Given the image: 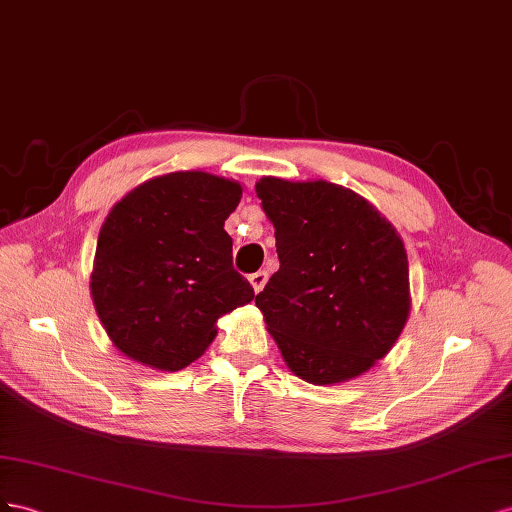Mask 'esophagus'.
Returning a JSON list of instances; mask_svg holds the SVG:
<instances>
[{
	"mask_svg": "<svg viewBox=\"0 0 512 512\" xmlns=\"http://www.w3.org/2000/svg\"><path fill=\"white\" fill-rule=\"evenodd\" d=\"M248 281H251V285H253V289H255V294H259V291L264 289L266 283H268V272H266V270H259V272L248 276Z\"/></svg>",
	"mask_w": 512,
	"mask_h": 512,
	"instance_id": "1",
	"label": "esophagus"
}]
</instances>
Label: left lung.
Returning a JSON list of instances; mask_svg holds the SVG:
<instances>
[{"label": "left lung", "instance_id": "left-lung-1", "mask_svg": "<svg viewBox=\"0 0 512 512\" xmlns=\"http://www.w3.org/2000/svg\"><path fill=\"white\" fill-rule=\"evenodd\" d=\"M281 268L255 296L291 373L347 382L382 360L410 317L403 240L371 203L326 180L261 178Z\"/></svg>", "mask_w": 512, "mask_h": 512}]
</instances>
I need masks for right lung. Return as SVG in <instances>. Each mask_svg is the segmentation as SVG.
<instances>
[{
  "instance_id": "add662e5",
  "label": "right lung",
  "mask_w": 512,
  "mask_h": 512,
  "mask_svg": "<svg viewBox=\"0 0 512 512\" xmlns=\"http://www.w3.org/2000/svg\"><path fill=\"white\" fill-rule=\"evenodd\" d=\"M242 186L206 171H175L133 188L98 233L90 291L120 352L180 371L216 337V319L255 291L231 264L223 229Z\"/></svg>"
}]
</instances>
